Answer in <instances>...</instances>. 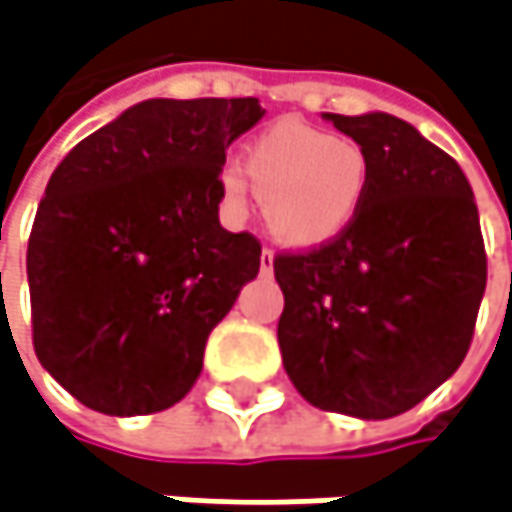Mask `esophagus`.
I'll return each instance as SVG.
<instances>
[{
    "mask_svg": "<svg viewBox=\"0 0 512 512\" xmlns=\"http://www.w3.org/2000/svg\"><path fill=\"white\" fill-rule=\"evenodd\" d=\"M259 268H262V274H271L274 271V250H262V256H259Z\"/></svg>",
    "mask_w": 512,
    "mask_h": 512,
    "instance_id": "34e87169",
    "label": "esophagus"
}]
</instances>
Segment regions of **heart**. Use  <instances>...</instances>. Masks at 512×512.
<instances>
[{
    "instance_id": "obj_1",
    "label": "heart",
    "mask_w": 512,
    "mask_h": 512,
    "mask_svg": "<svg viewBox=\"0 0 512 512\" xmlns=\"http://www.w3.org/2000/svg\"><path fill=\"white\" fill-rule=\"evenodd\" d=\"M238 167L221 176L226 203L244 209L250 188L262 197L265 226L291 247H318L356 221L368 188L371 161L351 141L306 123L283 120L262 132Z\"/></svg>"
}]
</instances>
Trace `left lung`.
<instances>
[{
	"label": "left lung",
	"instance_id": "1",
	"mask_svg": "<svg viewBox=\"0 0 512 512\" xmlns=\"http://www.w3.org/2000/svg\"><path fill=\"white\" fill-rule=\"evenodd\" d=\"M324 117L368 153L371 188L339 238L274 256L283 365L318 410L401 416L472 345L486 288L478 206L460 164L410 123Z\"/></svg>",
	"mask_w": 512,
	"mask_h": 512
}]
</instances>
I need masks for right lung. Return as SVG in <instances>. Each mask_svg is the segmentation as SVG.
I'll use <instances>...</instances> for the list:
<instances>
[{
    "instance_id": "add662e5",
    "label": "right lung",
    "mask_w": 512,
    "mask_h": 512,
    "mask_svg": "<svg viewBox=\"0 0 512 512\" xmlns=\"http://www.w3.org/2000/svg\"><path fill=\"white\" fill-rule=\"evenodd\" d=\"M256 96L147 99L79 141L49 176L26 271L40 365L85 407L150 416L188 395L206 339L259 274L262 244L226 232L229 144Z\"/></svg>"
}]
</instances>
